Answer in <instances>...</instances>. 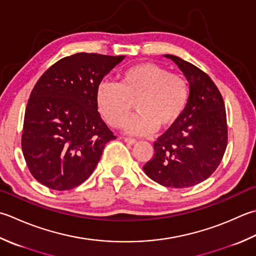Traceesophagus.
<instances>
[{
	"label": "esophagus",
	"mask_w": 256,
	"mask_h": 256,
	"mask_svg": "<svg viewBox=\"0 0 256 256\" xmlns=\"http://www.w3.org/2000/svg\"><path fill=\"white\" fill-rule=\"evenodd\" d=\"M124 142L125 143H128V145H134V144H136V140H134V138H124Z\"/></svg>",
	"instance_id": "1"
}]
</instances>
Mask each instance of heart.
Returning <instances> with one entry per match:
<instances>
[{
  "mask_svg": "<svg viewBox=\"0 0 256 256\" xmlns=\"http://www.w3.org/2000/svg\"><path fill=\"white\" fill-rule=\"evenodd\" d=\"M188 83L181 75L154 63H140L122 72L118 84L102 82L96 88L100 114L112 128H121L135 103L138 114L125 124V132L150 135L178 122L188 102Z\"/></svg>",
  "mask_w": 256,
  "mask_h": 256,
  "instance_id": "b5f03b06",
  "label": "heart"
}]
</instances>
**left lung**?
<instances>
[{
  "label": "left lung",
  "instance_id": "left-lung-1",
  "mask_svg": "<svg viewBox=\"0 0 256 256\" xmlns=\"http://www.w3.org/2000/svg\"><path fill=\"white\" fill-rule=\"evenodd\" d=\"M164 56L186 78L188 102L178 122L154 142V155L143 170L163 186L184 188L205 181L221 163L228 145L226 112L206 73L175 55Z\"/></svg>",
  "mask_w": 256,
  "mask_h": 256
}]
</instances>
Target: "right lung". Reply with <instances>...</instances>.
<instances>
[{
  "mask_svg": "<svg viewBox=\"0 0 256 256\" xmlns=\"http://www.w3.org/2000/svg\"><path fill=\"white\" fill-rule=\"evenodd\" d=\"M124 58L76 53L52 65L35 84L25 110L22 151L44 186L66 191L81 185L105 144L116 138L98 111L96 88Z\"/></svg>",
  "mask_w": 256,
  "mask_h": 256,
  "instance_id": "right-lung-1",
  "label": "right lung"
}]
</instances>
